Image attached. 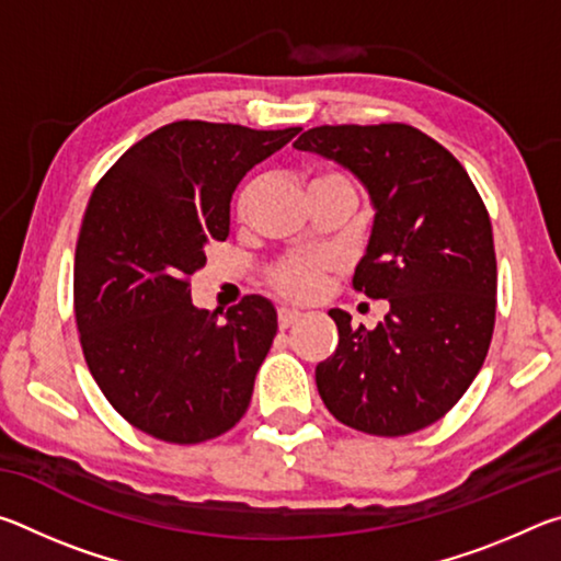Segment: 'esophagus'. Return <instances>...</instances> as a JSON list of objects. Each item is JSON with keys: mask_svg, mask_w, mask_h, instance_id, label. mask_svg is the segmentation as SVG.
Here are the masks:
<instances>
[{"mask_svg": "<svg viewBox=\"0 0 561 561\" xmlns=\"http://www.w3.org/2000/svg\"><path fill=\"white\" fill-rule=\"evenodd\" d=\"M301 317L304 314H301V311H297V309H279V317H277L279 329H289L291 324H297Z\"/></svg>", "mask_w": 561, "mask_h": 561, "instance_id": "esophagus-1", "label": "esophagus"}]
</instances>
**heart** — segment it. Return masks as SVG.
Listing matches in <instances>:
<instances>
[{"label":"heart","instance_id":"b5f03b06","mask_svg":"<svg viewBox=\"0 0 561 561\" xmlns=\"http://www.w3.org/2000/svg\"><path fill=\"white\" fill-rule=\"evenodd\" d=\"M319 187H351V183L339 173H317L309 180V193ZM257 193H260V180H252V183L242 190L240 197H237V215L244 217L250 213ZM329 267H331V260L327 254H291V257L282 260L277 267L270 272V282L274 289L284 294V297L311 299L319 291L321 282H324Z\"/></svg>","mask_w":561,"mask_h":561}]
</instances>
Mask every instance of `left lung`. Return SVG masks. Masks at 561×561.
Returning a JSON list of instances; mask_svg holds the SVG:
<instances>
[{"instance_id":"1","label":"left lung","mask_w":561,"mask_h":561,"mask_svg":"<svg viewBox=\"0 0 561 561\" xmlns=\"http://www.w3.org/2000/svg\"><path fill=\"white\" fill-rule=\"evenodd\" d=\"M297 150L348 170L374 207L354 287L386 299L376 329L339 327L317 366L329 413L371 435H408L443 417L468 391L495 329L497 264L490 215L448 150L405 123L319 126Z\"/></svg>"}]
</instances>
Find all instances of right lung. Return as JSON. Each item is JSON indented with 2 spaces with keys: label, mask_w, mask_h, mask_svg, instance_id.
<instances>
[{
  "label": "right lung",
  "mask_w": 561,
  "mask_h": 561,
  "mask_svg": "<svg viewBox=\"0 0 561 561\" xmlns=\"http://www.w3.org/2000/svg\"><path fill=\"white\" fill-rule=\"evenodd\" d=\"M299 130L170 123L93 190L76 242V324L91 376L138 431L203 443L250 405L277 309L257 294L227 311L197 309L190 277L207 244L230 234L240 180Z\"/></svg>",
  "instance_id": "obj_1"
}]
</instances>
